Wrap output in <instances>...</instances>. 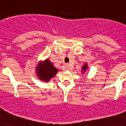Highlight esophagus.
<instances>
[{
  "mask_svg": "<svg viewBox=\"0 0 126 126\" xmlns=\"http://www.w3.org/2000/svg\"><path fill=\"white\" fill-rule=\"evenodd\" d=\"M65 70H71V66L70 65L66 64L65 65Z\"/></svg>",
  "mask_w": 126,
  "mask_h": 126,
  "instance_id": "esophagus-1",
  "label": "esophagus"
}]
</instances>
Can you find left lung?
I'll list each match as a JSON object with an SVG mask.
<instances>
[{"instance_id": "obj_1", "label": "left lung", "mask_w": 126, "mask_h": 126, "mask_svg": "<svg viewBox=\"0 0 126 126\" xmlns=\"http://www.w3.org/2000/svg\"><path fill=\"white\" fill-rule=\"evenodd\" d=\"M87 69V64L85 63L84 65L82 67V70H83V71H85Z\"/></svg>"}]
</instances>
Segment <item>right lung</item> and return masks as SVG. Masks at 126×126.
I'll list each match as a JSON object with an SVG mask.
<instances>
[{
    "instance_id": "add662e5",
    "label": "right lung",
    "mask_w": 126,
    "mask_h": 126,
    "mask_svg": "<svg viewBox=\"0 0 126 126\" xmlns=\"http://www.w3.org/2000/svg\"><path fill=\"white\" fill-rule=\"evenodd\" d=\"M58 69L53 66V64L47 59L43 62H40L37 65L36 73L39 79L44 81H49L56 75Z\"/></svg>"
}]
</instances>
